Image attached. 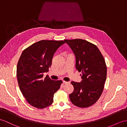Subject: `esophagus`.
Masks as SVG:
<instances>
[{
    "label": "esophagus",
    "instance_id": "34e87169",
    "mask_svg": "<svg viewBox=\"0 0 127 127\" xmlns=\"http://www.w3.org/2000/svg\"><path fill=\"white\" fill-rule=\"evenodd\" d=\"M63 83L64 84H69V83H70L69 82H65V81H63Z\"/></svg>",
    "mask_w": 127,
    "mask_h": 127
}]
</instances>
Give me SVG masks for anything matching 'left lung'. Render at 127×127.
Wrapping results in <instances>:
<instances>
[{
    "label": "left lung",
    "mask_w": 127,
    "mask_h": 127,
    "mask_svg": "<svg viewBox=\"0 0 127 127\" xmlns=\"http://www.w3.org/2000/svg\"><path fill=\"white\" fill-rule=\"evenodd\" d=\"M76 57V68L81 72L80 83L71 82L73 92L70 99L75 106L85 108L93 105L102 93L106 80L107 67L95 45L82 39L65 40Z\"/></svg>",
    "instance_id": "left-lung-1"
}]
</instances>
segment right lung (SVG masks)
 Here are the masks:
<instances>
[{
	"mask_svg": "<svg viewBox=\"0 0 127 127\" xmlns=\"http://www.w3.org/2000/svg\"><path fill=\"white\" fill-rule=\"evenodd\" d=\"M64 41L41 40L22 52L17 65L19 87L27 102L36 108H44L54 101L55 93L60 88L62 80L43 78L51 66L55 52Z\"/></svg>",
	"mask_w": 127,
	"mask_h": 127,
	"instance_id": "1",
	"label": "right lung"
}]
</instances>
